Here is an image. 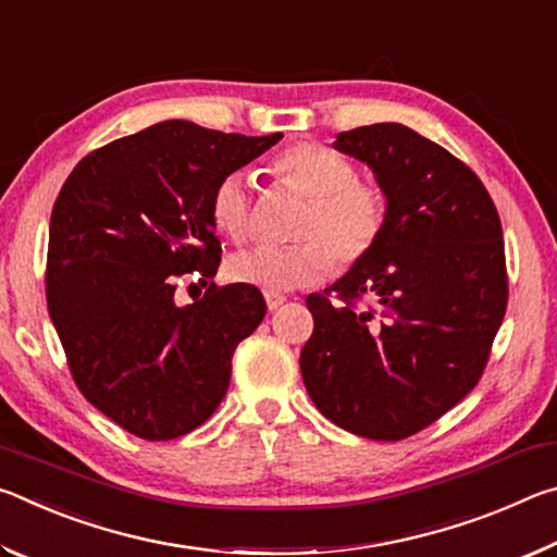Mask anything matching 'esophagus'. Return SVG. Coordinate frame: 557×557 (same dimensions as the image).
I'll return each mask as SVG.
<instances>
[{
    "instance_id": "esophagus-1",
    "label": "esophagus",
    "mask_w": 557,
    "mask_h": 557,
    "mask_svg": "<svg viewBox=\"0 0 557 557\" xmlns=\"http://www.w3.org/2000/svg\"><path fill=\"white\" fill-rule=\"evenodd\" d=\"M265 301H268L270 312H275V309H280L282 305H285L287 297L280 295V292H265Z\"/></svg>"
}]
</instances>
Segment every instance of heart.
Masks as SVG:
<instances>
[{"instance_id":"heart-1","label":"heart","mask_w":557,"mask_h":557,"mask_svg":"<svg viewBox=\"0 0 557 557\" xmlns=\"http://www.w3.org/2000/svg\"><path fill=\"white\" fill-rule=\"evenodd\" d=\"M282 184L295 188L309 206L301 213L297 238L285 248L243 250L228 260V275L265 292H289L314 285L334 268L361 260L385 228L388 201L379 184L356 176L346 157L322 145L301 143L272 164ZM211 219L231 240L243 243L252 223V186L243 172L225 174L211 194Z\"/></svg>"}]
</instances>
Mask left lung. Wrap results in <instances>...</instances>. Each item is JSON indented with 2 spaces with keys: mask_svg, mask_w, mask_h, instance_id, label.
<instances>
[{
  "mask_svg": "<svg viewBox=\"0 0 557 557\" xmlns=\"http://www.w3.org/2000/svg\"><path fill=\"white\" fill-rule=\"evenodd\" d=\"M334 149L373 169L388 219L342 280L307 297L314 332L299 369L326 420L398 442L482 379L508 299L502 221L465 162L398 122L342 132ZM363 294L376 305L356 310Z\"/></svg>",
  "mask_w": 557,
  "mask_h": 557,
  "instance_id": "left-lung-1",
  "label": "left lung"
}]
</instances>
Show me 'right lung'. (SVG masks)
I'll return each mask as SVG.
<instances>
[{
  "mask_svg": "<svg viewBox=\"0 0 557 557\" xmlns=\"http://www.w3.org/2000/svg\"><path fill=\"white\" fill-rule=\"evenodd\" d=\"M166 120L81 159L53 203L46 301L81 393L132 435L162 442L211 418L235 346L268 307L235 282L176 305L221 265L211 194L277 145Z\"/></svg>",
  "mask_w": 557,
  "mask_h": 557,
  "instance_id": "obj_1",
  "label": "right lung"
}]
</instances>
